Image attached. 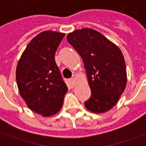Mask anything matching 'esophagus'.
<instances>
[{"label":"esophagus","instance_id":"1","mask_svg":"<svg viewBox=\"0 0 146 146\" xmlns=\"http://www.w3.org/2000/svg\"><path fill=\"white\" fill-rule=\"evenodd\" d=\"M75 81H76V78L74 77L72 78L71 79H70V82H71V83L73 85V86H74V83H75Z\"/></svg>","mask_w":146,"mask_h":146}]
</instances>
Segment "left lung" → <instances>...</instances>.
I'll return each instance as SVG.
<instances>
[{
  "mask_svg": "<svg viewBox=\"0 0 146 146\" xmlns=\"http://www.w3.org/2000/svg\"><path fill=\"white\" fill-rule=\"evenodd\" d=\"M84 63L91 96L85 106L91 112L102 113L115 106L127 84V72L122 52L97 31L77 29L67 36Z\"/></svg>",
  "mask_w": 146,
  "mask_h": 146,
  "instance_id": "1",
  "label": "left lung"
}]
</instances>
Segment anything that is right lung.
Segmentation results:
<instances>
[{"instance_id":"add662e5","label":"right lung","mask_w":146,"mask_h":146,"mask_svg":"<svg viewBox=\"0 0 146 146\" xmlns=\"http://www.w3.org/2000/svg\"><path fill=\"white\" fill-rule=\"evenodd\" d=\"M64 33L44 31L26 46L16 68L19 93L28 107L42 117L58 113L68 87L55 62V53Z\"/></svg>"}]
</instances>
